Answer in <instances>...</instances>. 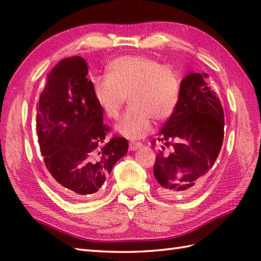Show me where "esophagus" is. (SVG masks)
<instances>
[{
	"instance_id": "obj_1",
	"label": "esophagus",
	"mask_w": 261,
	"mask_h": 261,
	"mask_svg": "<svg viewBox=\"0 0 261 261\" xmlns=\"http://www.w3.org/2000/svg\"><path fill=\"white\" fill-rule=\"evenodd\" d=\"M141 147H142V143H140V142H130L129 143V149L131 151H136L138 149H140Z\"/></svg>"
}]
</instances>
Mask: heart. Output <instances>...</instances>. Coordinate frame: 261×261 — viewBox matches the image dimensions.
I'll return each mask as SVG.
<instances>
[{
    "instance_id": "obj_1",
    "label": "heart",
    "mask_w": 261,
    "mask_h": 261,
    "mask_svg": "<svg viewBox=\"0 0 261 261\" xmlns=\"http://www.w3.org/2000/svg\"><path fill=\"white\" fill-rule=\"evenodd\" d=\"M92 92L109 119H117L129 96L131 107L116 125L121 136L137 140L158 121L172 116L178 106L180 81L177 73L159 61L143 56L121 57L108 65L107 75L92 79Z\"/></svg>"
}]
</instances>
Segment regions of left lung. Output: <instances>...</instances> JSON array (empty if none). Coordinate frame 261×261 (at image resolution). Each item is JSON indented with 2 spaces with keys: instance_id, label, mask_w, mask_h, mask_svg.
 <instances>
[{
  "instance_id": "8db88e82",
  "label": "left lung",
  "mask_w": 261,
  "mask_h": 261,
  "mask_svg": "<svg viewBox=\"0 0 261 261\" xmlns=\"http://www.w3.org/2000/svg\"><path fill=\"white\" fill-rule=\"evenodd\" d=\"M223 126V109L208 74L191 72L181 81L178 106L156 138L173 145L169 155L162 145L153 167L163 196L189 195L201 186L220 152Z\"/></svg>"
}]
</instances>
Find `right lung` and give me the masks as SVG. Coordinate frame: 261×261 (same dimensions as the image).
I'll return each mask as SVG.
<instances>
[{
    "label": "right lung",
    "mask_w": 261,
    "mask_h": 261,
    "mask_svg": "<svg viewBox=\"0 0 261 261\" xmlns=\"http://www.w3.org/2000/svg\"><path fill=\"white\" fill-rule=\"evenodd\" d=\"M81 57L60 61L47 74L36 106V132L48 178L71 200L98 196L128 141L113 137L105 143L109 126L88 80Z\"/></svg>",
    "instance_id": "right-lung-1"
}]
</instances>
